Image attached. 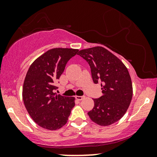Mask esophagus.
Listing matches in <instances>:
<instances>
[{
    "instance_id": "34e87169",
    "label": "esophagus",
    "mask_w": 157,
    "mask_h": 157,
    "mask_svg": "<svg viewBox=\"0 0 157 157\" xmlns=\"http://www.w3.org/2000/svg\"><path fill=\"white\" fill-rule=\"evenodd\" d=\"M84 98H85L84 96H76V98L77 100H78V101L83 100Z\"/></svg>"
}]
</instances>
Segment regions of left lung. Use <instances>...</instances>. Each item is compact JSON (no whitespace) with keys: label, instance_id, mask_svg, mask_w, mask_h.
<instances>
[{"label":"left lung","instance_id":"obj_1","mask_svg":"<svg viewBox=\"0 0 157 157\" xmlns=\"http://www.w3.org/2000/svg\"><path fill=\"white\" fill-rule=\"evenodd\" d=\"M78 55L91 68L94 83H101L103 95L94 98V106L88 112L94 122L109 126L121 119L129 106L133 95L129 73L120 59L101 46L79 51Z\"/></svg>","mask_w":157,"mask_h":157}]
</instances>
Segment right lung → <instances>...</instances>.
I'll return each mask as SVG.
<instances>
[{"label": "right lung", "instance_id": "add662e5", "mask_svg": "<svg viewBox=\"0 0 157 157\" xmlns=\"http://www.w3.org/2000/svg\"><path fill=\"white\" fill-rule=\"evenodd\" d=\"M78 49L56 48L33 61L25 76L23 100L25 109L38 125L56 130L65 125L75 106V98L55 93V86L67 62Z\"/></svg>", "mask_w": 157, "mask_h": 157}]
</instances>
